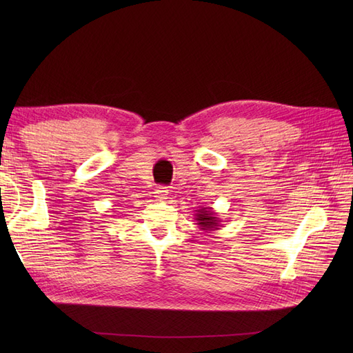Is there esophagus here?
I'll return each instance as SVG.
<instances>
[{"instance_id":"1","label":"esophagus","mask_w":353,"mask_h":353,"mask_svg":"<svg viewBox=\"0 0 353 353\" xmlns=\"http://www.w3.org/2000/svg\"><path fill=\"white\" fill-rule=\"evenodd\" d=\"M168 187H157L156 190V197L159 199H166L168 197Z\"/></svg>"}]
</instances>
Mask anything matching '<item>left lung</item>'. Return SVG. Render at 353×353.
<instances>
[{
  "label": "left lung",
  "instance_id": "8db88e82",
  "mask_svg": "<svg viewBox=\"0 0 353 353\" xmlns=\"http://www.w3.org/2000/svg\"><path fill=\"white\" fill-rule=\"evenodd\" d=\"M194 219L196 223L199 225V230L210 232V231H216L221 228V218L218 216V213L213 210L212 208H200L194 213Z\"/></svg>",
  "mask_w": 353,
  "mask_h": 353
}]
</instances>
